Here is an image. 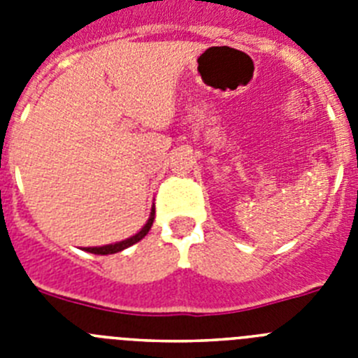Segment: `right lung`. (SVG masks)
<instances>
[{"instance_id": "add662e5", "label": "right lung", "mask_w": 358, "mask_h": 358, "mask_svg": "<svg viewBox=\"0 0 358 358\" xmlns=\"http://www.w3.org/2000/svg\"><path fill=\"white\" fill-rule=\"evenodd\" d=\"M154 215H156V208L152 206L150 217H148L147 224H145V226L141 227L134 236H131V238L122 240V242H116V243H109V245H102V248H84V251L93 252V255H115V252H120L123 251V249L131 248V245H134L136 242H140L141 238H145V235L150 231L152 222H154Z\"/></svg>"}]
</instances>
